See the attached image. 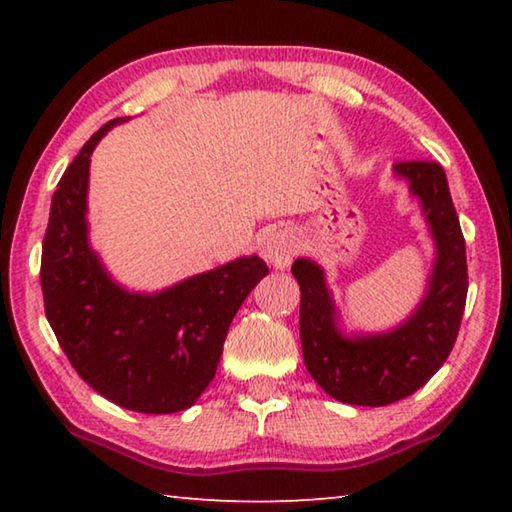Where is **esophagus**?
<instances>
[{"instance_id":"34e87169","label":"esophagus","mask_w":512,"mask_h":512,"mask_svg":"<svg viewBox=\"0 0 512 512\" xmlns=\"http://www.w3.org/2000/svg\"><path fill=\"white\" fill-rule=\"evenodd\" d=\"M298 253V239L289 228L268 230L262 239V255L275 268H287Z\"/></svg>"}]
</instances>
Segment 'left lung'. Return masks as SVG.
Instances as JSON below:
<instances>
[{
    "label": "left lung",
    "mask_w": 512,
    "mask_h": 512,
    "mask_svg": "<svg viewBox=\"0 0 512 512\" xmlns=\"http://www.w3.org/2000/svg\"><path fill=\"white\" fill-rule=\"evenodd\" d=\"M422 201L438 246L431 284L418 311L402 327L379 336L343 339L323 271L296 259L291 273L300 284V341L309 375L334 400L386 406L413 395L436 375L452 352L467 298L465 239L443 167L433 160L395 162Z\"/></svg>",
    "instance_id": "1"
}]
</instances>
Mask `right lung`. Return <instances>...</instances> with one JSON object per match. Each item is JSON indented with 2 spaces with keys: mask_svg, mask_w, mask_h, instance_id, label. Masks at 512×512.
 I'll return each mask as SVG.
<instances>
[{
  "mask_svg": "<svg viewBox=\"0 0 512 512\" xmlns=\"http://www.w3.org/2000/svg\"><path fill=\"white\" fill-rule=\"evenodd\" d=\"M101 126L60 178L42 241L45 314L60 348L94 391L137 413L189 409L214 379L228 327L268 273L257 255L189 277L158 296L119 289L88 246L85 194Z\"/></svg>",
  "mask_w": 512,
  "mask_h": 512,
  "instance_id": "1",
  "label": "right lung"
}]
</instances>
